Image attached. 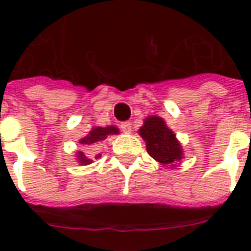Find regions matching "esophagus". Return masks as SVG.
I'll return each instance as SVG.
<instances>
[{
  "mask_svg": "<svg viewBox=\"0 0 251 251\" xmlns=\"http://www.w3.org/2000/svg\"><path fill=\"white\" fill-rule=\"evenodd\" d=\"M120 127H121V130L124 131V133H126V134L131 133V122H129V121L122 122L121 125H120Z\"/></svg>",
  "mask_w": 251,
  "mask_h": 251,
  "instance_id": "1",
  "label": "esophagus"
}]
</instances>
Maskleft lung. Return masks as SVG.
I'll use <instances>...</instances> for the list:
<instances>
[{"mask_svg": "<svg viewBox=\"0 0 251 251\" xmlns=\"http://www.w3.org/2000/svg\"><path fill=\"white\" fill-rule=\"evenodd\" d=\"M139 135L146 141L150 156L164 167H176V163L182 159V149L176 134L159 116L146 118L145 124L139 129Z\"/></svg>", "mask_w": 251, "mask_h": 251, "instance_id": "left-lung-1", "label": "left lung"}]
</instances>
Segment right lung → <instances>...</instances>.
Here are the masks:
<instances>
[{"instance_id":"add662e5","label":"right lung","mask_w":251,"mask_h":251,"mask_svg":"<svg viewBox=\"0 0 251 251\" xmlns=\"http://www.w3.org/2000/svg\"><path fill=\"white\" fill-rule=\"evenodd\" d=\"M118 131H120V130H118L116 126H106V127L96 126V127H94V129L91 130L87 137L80 139L79 143L83 146L95 145V143H98V142L104 141L108 135L118 134ZM99 156H100V153H98L95 157H99ZM76 160H78V163H80V165H88L92 163V160L88 159V157H87L82 151H79V152L76 153Z\"/></svg>"}]
</instances>
